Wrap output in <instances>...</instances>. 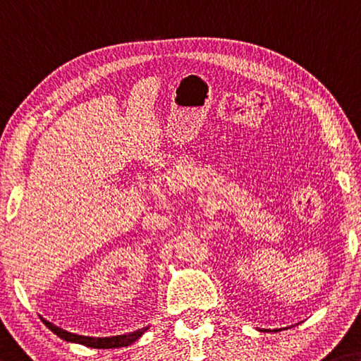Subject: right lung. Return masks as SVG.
<instances>
[{
	"label": "right lung",
	"instance_id": "1",
	"mask_svg": "<svg viewBox=\"0 0 361 361\" xmlns=\"http://www.w3.org/2000/svg\"><path fill=\"white\" fill-rule=\"evenodd\" d=\"M44 324L53 331L54 334H57L61 339H64L67 342H77V344L87 345V347H93V348H118V347H127L130 344H133L135 341H138L140 337L146 333L147 328H142L138 331H133V333L128 334H122V336H112V337H88V336H78L73 333H67L66 329H61L54 326L53 323H49L44 319Z\"/></svg>",
	"mask_w": 361,
	"mask_h": 361
}]
</instances>
